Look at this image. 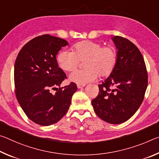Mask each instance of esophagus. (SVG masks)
Wrapping results in <instances>:
<instances>
[{
	"label": "esophagus",
	"mask_w": 159,
	"mask_h": 159,
	"mask_svg": "<svg viewBox=\"0 0 159 159\" xmlns=\"http://www.w3.org/2000/svg\"><path fill=\"white\" fill-rule=\"evenodd\" d=\"M85 86V85H80V84H77V88H82Z\"/></svg>",
	"instance_id": "34e87169"
}]
</instances>
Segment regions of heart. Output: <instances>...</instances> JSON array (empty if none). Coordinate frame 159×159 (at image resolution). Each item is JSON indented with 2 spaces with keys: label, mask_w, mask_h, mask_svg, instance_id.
<instances>
[{
  "label": "heart",
  "mask_w": 159,
  "mask_h": 159,
  "mask_svg": "<svg viewBox=\"0 0 159 159\" xmlns=\"http://www.w3.org/2000/svg\"><path fill=\"white\" fill-rule=\"evenodd\" d=\"M59 66L66 71H72L85 61V69L76 70L69 76L71 81L85 85L95 80L98 76L107 77L116 68L118 53L111 45L103 46L102 43L91 41H83L74 44L71 51L61 50L57 57Z\"/></svg>",
  "instance_id": "heart-1"
}]
</instances>
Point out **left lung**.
Instances as JSON below:
<instances>
[{
  "instance_id": "1",
  "label": "left lung",
  "mask_w": 159,
  "mask_h": 159,
  "mask_svg": "<svg viewBox=\"0 0 159 159\" xmlns=\"http://www.w3.org/2000/svg\"><path fill=\"white\" fill-rule=\"evenodd\" d=\"M118 50L114 71L99 86L92 100L95 114L104 121L120 124L128 120L140 107L148 85L144 58L138 47L121 36L112 38Z\"/></svg>"
}]
</instances>
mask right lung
<instances>
[{
    "label": "right lung",
    "instance_id": "obj_1",
    "mask_svg": "<svg viewBox=\"0 0 159 159\" xmlns=\"http://www.w3.org/2000/svg\"><path fill=\"white\" fill-rule=\"evenodd\" d=\"M68 44L60 38L42 35L24 45L15 60L16 98L27 117L39 125L58 122L68 111L77 90L73 82L60 87L66 76L58 66L56 56ZM51 89H56V93L52 94Z\"/></svg>",
    "mask_w": 159,
    "mask_h": 159
}]
</instances>
